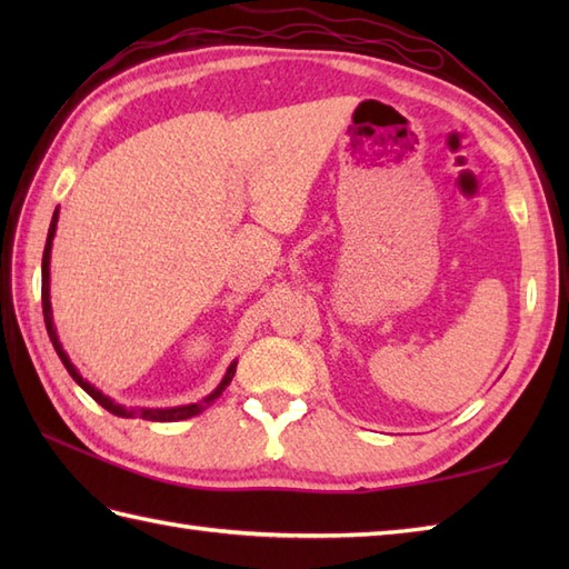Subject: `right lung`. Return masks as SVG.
I'll use <instances>...</instances> for the list:
<instances>
[{"label": "right lung", "instance_id": "right-lung-1", "mask_svg": "<svg viewBox=\"0 0 569 569\" xmlns=\"http://www.w3.org/2000/svg\"><path fill=\"white\" fill-rule=\"evenodd\" d=\"M56 224H58V210L53 212L51 227H48V239H46V249H43V263H41V303H43V320H46L48 337H51L53 349L58 352L60 361H63V367L68 369L70 377L78 381V386H82L84 393H90V396L94 398V401H98L102 408H107V410H110V413H114V416H119V418H134V416H139V418H143V420L176 422V420H186V418L198 416V413H202L204 408L212 406V403L217 401V398L222 396V391L227 389L229 381H232L234 371H237V361H232V365H229V369H227V373H224V379L220 381V386H217V389H214L210 396H204L202 401H198V403L176 406V408H139V410H137V408H124V406L114 403L110 396H104L102 391L94 389V386H92L90 381H84V379L80 377V371H78L76 367H72V361H70L68 355L63 352V345H60L58 332H56V328H53V310H51V269H48V266H51V247H53V237H56Z\"/></svg>", "mask_w": 569, "mask_h": 569}]
</instances>
